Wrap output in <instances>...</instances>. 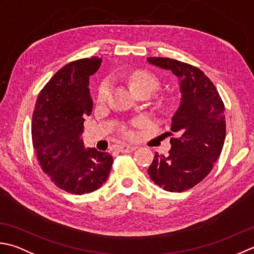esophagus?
<instances>
[{
	"instance_id": "obj_1",
	"label": "esophagus",
	"mask_w": 254,
	"mask_h": 254,
	"mask_svg": "<svg viewBox=\"0 0 254 254\" xmlns=\"http://www.w3.org/2000/svg\"><path fill=\"white\" fill-rule=\"evenodd\" d=\"M136 147L135 146H131V145H121L119 146V151L121 153H131L133 151H135Z\"/></svg>"
}]
</instances>
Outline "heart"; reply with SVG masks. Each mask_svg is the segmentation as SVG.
Masks as SVG:
<instances>
[{
    "label": "heart",
    "instance_id": "b5f03b06",
    "mask_svg": "<svg viewBox=\"0 0 254 254\" xmlns=\"http://www.w3.org/2000/svg\"><path fill=\"white\" fill-rule=\"evenodd\" d=\"M126 79L134 91L141 90V89H148L152 92L155 90L158 80L157 78L152 74L151 72L143 71V70H132L130 72L126 73ZM112 88V81L110 78H106L101 81L100 86L98 88L97 92V99L99 102H104L108 99L109 94H110ZM141 122H136V126H140ZM127 136H133V132L130 130L124 131Z\"/></svg>",
    "mask_w": 254,
    "mask_h": 254
}]
</instances>
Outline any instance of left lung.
Wrapping results in <instances>:
<instances>
[{
  "label": "left lung",
  "mask_w": 254,
  "mask_h": 254,
  "mask_svg": "<svg viewBox=\"0 0 254 254\" xmlns=\"http://www.w3.org/2000/svg\"><path fill=\"white\" fill-rule=\"evenodd\" d=\"M147 62L175 74L182 93L172 118V148L167 156L155 153L147 172L164 190L182 192L200 183L220 155L226 138L225 104L215 84L197 67L163 57H148Z\"/></svg>",
  "instance_id": "left-lung-1"
}]
</instances>
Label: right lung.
<instances>
[{"instance_id": "add662e5", "label": "right lung", "mask_w": 254, "mask_h": 254, "mask_svg": "<svg viewBox=\"0 0 254 254\" xmlns=\"http://www.w3.org/2000/svg\"><path fill=\"white\" fill-rule=\"evenodd\" d=\"M102 58L93 56L64 66L39 92L32 120L33 146L51 181L64 191L82 195L108 180L113 158L107 152L84 148L81 134L92 111L89 78Z\"/></svg>"}]
</instances>
